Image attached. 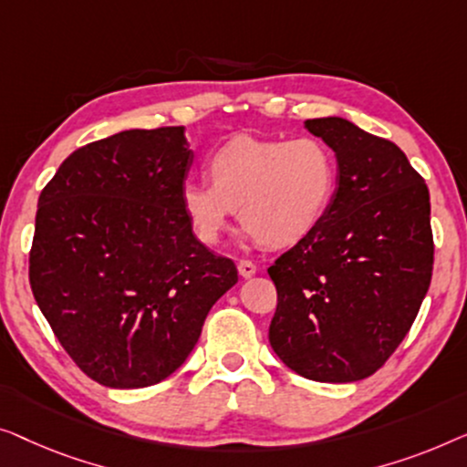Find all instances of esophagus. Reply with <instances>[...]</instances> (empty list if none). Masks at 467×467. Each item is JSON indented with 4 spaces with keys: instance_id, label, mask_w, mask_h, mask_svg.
Wrapping results in <instances>:
<instances>
[{
    "instance_id": "1",
    "label": "esophagus",
    "mask_w": 467,
    "mask_h": 467,
    "mask_svg": "<svg viewBox=\"0 0 467 467\" xmlns=\"http://www.w3.org/2000/svg\"><path fill=\"white\" fill-rule=\"evenodd\" d=\"M239 275L243 279H249V277H254L255 275V265L252 260H239Z\"/></svg>"
}]
</instances>
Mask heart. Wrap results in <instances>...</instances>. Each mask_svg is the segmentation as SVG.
<instances>
[{"label": "heart", "instance_id": "obj_1", "mask_svg": "<svg viewBox=\"0 0 467 467\" xmlns=\"http://www.w3.org/2000/svg\"><path fill=\"white\" fill-rule=\"evenodd\" d=\"M209 180L182 186V209L202 243L213 245L239 207L249 236L294 245L311 234L338 186L337 156L317 137H236L209 159Z\"/></svg>", "mask_w": 467, "mask_h": 467}]
</instances>
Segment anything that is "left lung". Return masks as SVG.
Masks as SVG:
<instances>
[{
	"instance_id": "obj_1",
	"label": "left lung",
	"mask_w": 467,
	"mask_h": 467,
	"mask_svg": "<svg viewBox=\"0 0 467 467\" xmlns=\"http://www.w3.org/2000/svg\"><path fill=\"white\" fill-rule=\"evenodd\" d=\"M305 127L334 150L338 186L319 226L268 268V340L300 377L353 383L389 359L428 294L430 190L396 143L338 116Z\"/></svg>"
}]
</instances>
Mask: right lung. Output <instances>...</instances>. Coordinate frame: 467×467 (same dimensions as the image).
I'll return each mask as SVG.
<instances>
[{
    "label": "right lung",
    "instance_id": "obj_1",
    "mask_svg": "<svg viewBox=\"0 0 467 467\" xmlns=\"http://www.w3.org/2000/svg\"><path fill=\"white\" fill-rule=\"evenodd\" d=\"M186 129H130L76 150L37 201L29 281L84 374L114 389L180 368L215 302L239 281L231 258L182 209Z\"/></svg>",
    "mask_w": 467,
    "mask_h": 467
}]
</instances>
